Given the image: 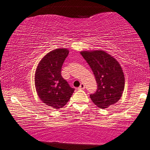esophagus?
Returning <instances> with one entry per match:
<instances>
[{"label":"esophagus","instance_id":"34e87169","mask_svg":"<svg viewBox=\"0 0 150 150\" xmlns=\"http://www.w3.org/2000/svg\"><path fill=\"white\" fill-rule=\"evenodd\" d=\"M78 89H79V90H84V89H85V86H84V84L83 83L80 84L79 87L78 88Z\"/></svg>","mask_w":150,"mask_h":150}]
</instances>
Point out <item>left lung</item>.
<instances>
[{"label": "left lung", "mask_w": 150, "mask_h": 150, "mask_svg": "<svg viewBox=\"0 0 150 150\" xmlns=\"http://www.w3.org/2000/svg\"><path fill=\"white\" fill-rule=\"evenodd\" d=\"M95 76L98 88L90 98L99 108L105 109L116 103L123 94L125 78L121 65L103 50L80 52Z\"/></svg>", "instance_id": "1"}]
</instances>
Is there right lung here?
Returning a JSON list of instances; mask_svg holds the SVG:
<instances>
[{"label":"right lung","instance_id":"1","mask_svg":"<svg viewBox=\"0 0 150 150\" xmlns=\"http://www.w3.org/2000/svg\"><path fill=\"white\" fill-rule=\"evenodd\" d=\"M69 53L66 48L52 50L38 64L35 74V86L42 102L55 109L62 108L74 92L61 75L63 62Z\"/></svg>","mask_w":150,"mask_h":150}]
</instances>
